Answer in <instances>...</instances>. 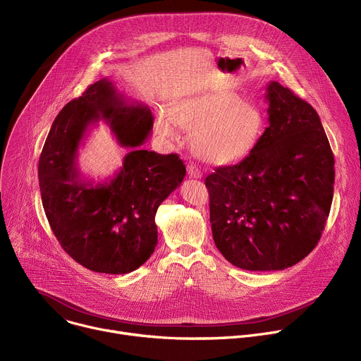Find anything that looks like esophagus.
<instances>
[{
	"mask_svg": "<svg viewBox=\"0 0 361 361\" xmlns=\"http://www.w3.org/2000/svg\"><path fill=\"white\" fill-rule=\"evenodd\" d=\"M187 173H188V176H190L191 178H201V177H202L201 171H200L198 167L194 166V164H188V166H187Z\"/></svg>",
	"mask_w": 361,
	"mask_h": 361,
	"instance_id": "obj_1",
	"label": "esophagus"
}]
</instances>
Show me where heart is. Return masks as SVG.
I'll return each mask as SVG.
<instances>
[{
  "instance_id": "heart-1",
  "label": "heart",
  "mask_w": 361,
  "mask_h": 361,
  "mask_svg": "<svg viewBox=\"0 0 361 361\" xmlns=\"http://www.w3.org/2000/svg\"><path fill=\"white\" fill-rule=\"evenodd\" d=\"M171 113L159 110L156 130L177 137V126L191 135L192 153L205 163L225 166L247 157L265 129L261 109L231 92H202L176 100Z\"/></svg>"
}]
</instances>
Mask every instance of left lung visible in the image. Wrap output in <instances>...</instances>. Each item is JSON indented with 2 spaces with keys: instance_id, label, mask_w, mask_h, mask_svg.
Segmentation results:
<instances>
[{
  "instance_id": "left-lung-1",
  "label": "left lung",
  "mask_w": 361,
  "mask_h": 361,
  "mask_svg": "<svg viewBox=\"0 0 361 361\" xmlns=\"http://www.w3.org/2000/svg\"><path fill=\"white\" fill-rule=\"evenodd\" d=\"M269 126L241 163L205 178L214 243L245 271H282L317 245L334 157L317 111L279 82L267 85Z\"/></svg>"
}]
</instances>
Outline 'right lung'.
<instances>
[{
	"label": "right lung",
	"instance_id": "obj_1",
	"mask_svg": "<svg viewBox=\"0 0 361 361\" xmlns=\"http://www.w3.org/2000/svg\"><path fill=\"white\" fill-rule=\"evenodd\" d=\"M99 119L130 153L111 178L94 183L80 173L77 154ZM152 129L150 109L103 78L59 111L48 133L38 164L45 215L65 252L93 272L129 274L152 257L157 208L185 177L177 154L140 147Z\"/></svg>",
	"mask_w": 361,
	"mask_h": 361
}]
</instances>
